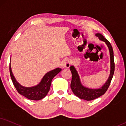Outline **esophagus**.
<instances>
[{
  "label": "esophagus",
  "instance_id": "esophagus-1",
  "mask_svg": "<svg viewBox=\"0 0 126 126\" xmlns=\"http://www.w3.org/2000/svg\"><path fill=\"white\" fill-rule=\"evenodd\" d=\"M71 65V62L69 60H64L62 63V66L63 68H69Z\"/></svg>",
  "mask_w": 126,
  "mask_h": 126
}]
</instances>
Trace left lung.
<instances>
[{
    "instance_id": "8db88e82",
    "label": "left lung",
    "mask_w": 126,
    "mask_h": 126,
    "mask_svg": "<svg viewBox=\"0 0 126 126\" xmlns=\"http://www.w3.org/2000/svg\"><path fill=\"white\" fill-rule=\"evenodd\" d=\"M97 37H99V40H102L107 44L109 50L110 52V74L109 77L108 79L107 80L106 83L99 89H89L83 86L81 84L80 80V78L78 74L77 71L74 66H71L69 69L72 73V80L71 83V88L74 94L77 97H79L81 99H84L86 100H92L95 99L97 97H100L106 92L108 90L109 86L110 84L111 79H112L113 74L114 72V53L112 46L110 42L106 40L103 35L100 33H97L96 34Z\"/></svg>"
}]
</instances>
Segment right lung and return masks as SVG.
I'll use <instances>...</instances> for the list:
<instances>
[{
	"instance_id": "add662e5",
	"label": "right lung",
	"mask_w": 126,
	"mask_h": 126,
	"mask_svg": "<svg viewBox=\"0 0 126 126\" xmlns=\"http://www.w3.org/2000/svg\"><path fill=\"white\" fill-rule=\"evenodd\" d=\"M9 70H10V75L12 80L18 92L20 94L24 96L26 98L30 99V100H38L43 99L47 94L49 89H50L51 81H52V79L61 71V69L60 68H57L54 70L47 72L43 77L39 84L37 85V86L29 87V88L21 86L16 81L13 74H12L10 63V66H9Z\"/></svg>"
}]
</instances>
